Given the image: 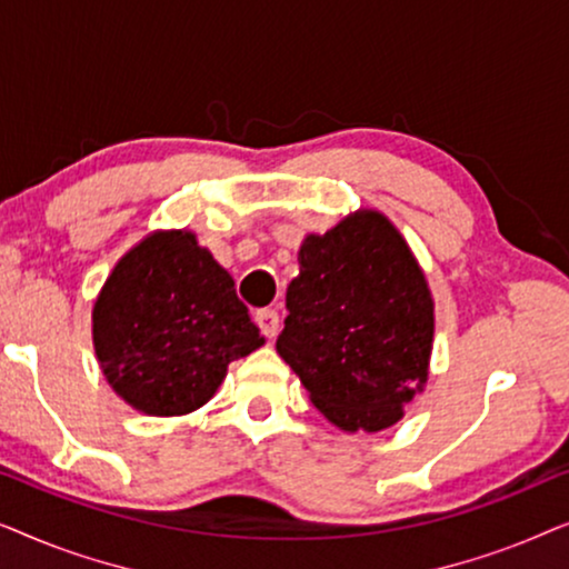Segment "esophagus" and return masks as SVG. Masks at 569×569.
<instances>
[{
  "mask_svg": "<svg viewBox=\"0 0 569 569\" xmlns=\"http://www.w3.org/2000/svg\"><path fill=\"white\" fill-rule=\"evenodd\" d=\"M253 318H256V323H259V329L263 331V337H269V339L277 337V331H279V313H277V310L261 308V310H256Z\"/></svg>",
  "mask_w": 569,
  "mask_h": 569,
  "instance_id": "obj_1",
  "label": "esophagus"
}]
</instances>
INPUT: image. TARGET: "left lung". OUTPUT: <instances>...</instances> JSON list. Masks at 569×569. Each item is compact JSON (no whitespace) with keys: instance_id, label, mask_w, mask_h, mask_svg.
<instances>
[{"instance_id":"left-lung-1","label":"left lung","mask_w":569,"mask_h":569,"mask_svg":"<svg viewBox=\"0 0 569 569\" xmlns=\"http://www.w3.org/2000/svg\"><path fill=\"white\" fill-rule=\"evenodd\" d=\"M277 352L318 411L345 432L399 422L427 383L435 302L388 217L349 214L302 240Z\"/></svg>"}]
</instances>
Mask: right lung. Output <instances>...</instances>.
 I'll list each match as a JSON object with an SVG mask.
<instances>
[{
  "mask_svg": "<svg viewBox=\"0 0 569 569\" xmlns=\"http://www.w3.org/2000/svg\"><path fill=\"white\" fill-rule=\"evenodd\" d=\"M103 376L131 407L178 417L204 407L228 365L263 345L236 282L189 230L152 232L116 263L92 308Z\"/></svg>",
  "mask_w": 569,
  "mask_h": 569,
  "instance_id": "add662e5",
  "label": "right lung"
}]
</instances>
